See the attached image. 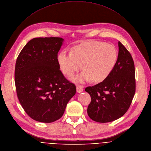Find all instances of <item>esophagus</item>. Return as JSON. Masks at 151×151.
<instances>
[{
  "label": "esophagus",
  "instance_id": "1",
  "mask_svg": "<svg viewBox=\"0 0 151 151\" xmlns=\"http://www.w3.org/2000/svg\"><path fill=\"white\" fill-rule=\"evenodd\" d=\"M83 87H81V86H77V92L78 93H81L82 92H83Z\"/></svg>",
  "mask_w": 151,
  "mask_h": 151
}]
</instances>
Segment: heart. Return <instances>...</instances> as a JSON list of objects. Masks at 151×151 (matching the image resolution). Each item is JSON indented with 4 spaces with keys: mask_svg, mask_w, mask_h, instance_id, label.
Instances as JSON below:
<instances>
[{
    "mask_svg": "<svg viewBox=\"0 0 151 151\" xmlns=\"http://www.w3.org/2000/svg\"><path fill=\"white\" fill-rule=\"evenodd\" d=\"M118 53L114 45L103 42L83 43L72 50L71 53L63 51L58 56V62L63 73L73 76L82 68V73L73 78L76 83L91 81H104L113 70Z\"/></svg>",
    "mask_w": 151,
    "mask_h": 151,
    "instance_id": "obj_1",
    "label": "heart"
}]
</instances>
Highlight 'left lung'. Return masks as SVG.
<instances>
[{
  "label": "left lung",
  "mask_w": 151,
  "mask_h": 151,
  "mask_svg": "<svg viewBox=\"0 0 151 151\" xmlns=\"http://www.w3.org/2000/svg\"><path fill=\"white\" fill-rule=\"evenodd\" d=\"M118 45L117 60L111 74L102 82L85 89L91 96L88 115L97 122H110L123 116L130 107L134 95L133 60L120 42Z\"/></svg>",
  "instance_id": "left-lung-1"
}]
</instances>
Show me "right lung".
Here are the masks:
<instances>
[{
    "mask_svg": "<svg viewBox=\"0 0 151 151\" xmlns=\"http://www.w3.org/2000/svg\"><path fill=\"white\" fill-rule=\"evenodd\" d=\"M63 42L60 37L34 38L17 60L15 82L19 103L29 116L40 122L60 119L76 93L75 85L60 69L58 53Z\"/></svg>",
    "mask_w": 151,
    "mask_h": 151,
    "instance_id": "right-lung-1",
    "label": "right lung"
}]
</instances>
